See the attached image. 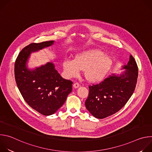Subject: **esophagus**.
Instances as JSON below:
<instances>
[{"mask_svg": "<svg viewBox=\"0 0 152 152\" xmlns=\"http://www.w3.org/2000/svg\"><path fill=\"white\" fill-rule=\"evenodd\" d=\"M79 86H80V85L79 83H75L73 84V87L75 88H77L78 87H79Z\"/></svg>", "mask_w": 152, "mask_h": 152, "instance_id": "esophagus-1", "label": "esophagus"}]
</instances>
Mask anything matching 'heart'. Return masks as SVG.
<instances>
[{
	"instance_id": "obj_1",
	"label": "heart",
	"mask_w": 152,
	"mask_h": 152,
	"mask_svg": "<svg viewBox=\"0 0 152 152\" xmlns=\"http://www.w3.org/2000/svg\"><path fill=\"white\" fill-rule=\"evenodd\" d=\"M113 66V60L102 51L93 50L77 55L75 60L66 59L63 61L64 72L68 78L76 76L83 70L85 78L91 82L103 80Z\"/></svg>"
}]
</instances>
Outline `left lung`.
<instances>
[{
  "mask_svg": "<svg viewBox=\"0 0 152 152\" xmlns=\"http://www.w3.org/2000/svg\"><path fill=\"white\" fill-rule=\"evenodd\" d=\"M120 74H113L100 83L89 86L86 108L94 117L102 119L119 111L133 94L137 82L138 67L132 55Z\"/></svg>",
  "mask_w": 152,
  "mask_h": 152,
  "instance_id": "obj_1",
  "label": "left lung"
}]
</instances>
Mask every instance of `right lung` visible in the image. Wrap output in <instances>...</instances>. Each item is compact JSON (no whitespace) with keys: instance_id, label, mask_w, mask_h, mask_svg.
Wrapping results in <instances>:
<instances>
[{"instance_id":"1","label":"right lung","mask_w":152,"mask_h":152,"mask_svg":"<svg viewBox=\"0 0 152 152\" xmlns=\"http://www.w3.org/2000/svg\"><path fill=\"white\" fill-rule=\"evenodd\" d=\"M54 42L31 43L19 53L14 66L15 82L21 96L32 108L44 115L55 113L72 91L73 82L62 78L53 62L34 69L28 67L31 53L51 46Z\"/></svg>"}]
</instances>
